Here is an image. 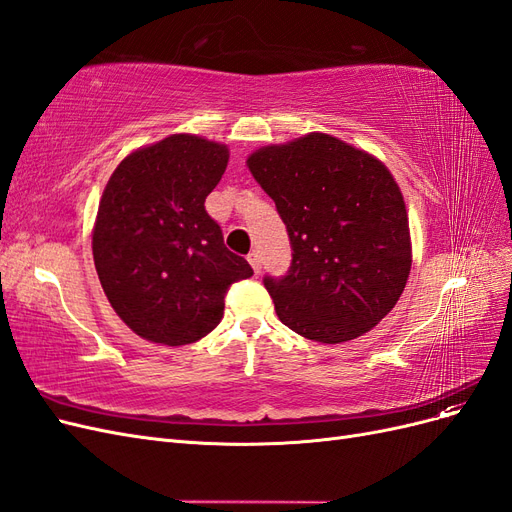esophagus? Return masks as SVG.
<instances>
[{"label":"esophagus","mask_w":512,"mask_h":512,"mask_svg":"<svg viewBox=\"0 0 512 512\" xmlns=\"http://www.w3.org/2000/svg\"><path fill=\"white\" fill-rule=\"evenodd\" d=\"M247 260H250V265H252L254 273H260V269H262V262H260V256H258V252L247 254Z\"/></svg>","instance_id":"34e87169"}]
</instances>
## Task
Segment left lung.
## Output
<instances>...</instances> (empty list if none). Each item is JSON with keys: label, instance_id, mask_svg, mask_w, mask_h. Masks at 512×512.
Returning <instances> with one entry per match:
<instances>
[{"label": "left lung", "instance_id": "1", "mask_svg": "<svg viewBox=\"0 0 512 512\" xmlns=\"http://www.w3.org/2000/svg\"><path fill=\"white\" fill-rule=\"evenodd\" d=\"M286 224L292 262L265 275L288 329L342 344L374 329L406 288L412 245L404 196L380 160L312 132L247 158Z\"/></svg>", "mask_w": 512, "mask_h": 512}]
</instances>
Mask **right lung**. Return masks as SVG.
Returning <instances> with one entry per match:
<instances>
[{"label":"right lung","mask_w":512,"mask_h":512,"mask_svg":"<svg viewBox=\"0 0 512 512\" xmlns=\"http://www.w3.org/2000/svg\"><path fill=\"white\" fill-rule=\"evenodd\" d=\"M226 164V145L173 134L130 153L106 183L96 271L117 316L149 342H198L220 324L228 288L254 275L205 209Z\"/></svg>","instance_id":"obj_1"}]
</instances>
